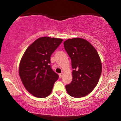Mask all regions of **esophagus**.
I'll use <instances>...</instances> for the list:
<instances>
[{"label": "esophagus", "instance_id": "esophagus-1", "mask_svg": "<svg viewBox=\"0 0 121 121\" xmlns=\"http://www.w3.org/2000/svg\"><path fill=\"white\" fill-rule=\"evenodd\" d=\"M59 78H62V76H63V73H59Z\"/></svg>", "mask_w": 121, "mask_h": 121}]
</instances>
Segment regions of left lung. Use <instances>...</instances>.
<instances>
[{"label":"left lung","instance_id":"left-lung-1","mask_svg":"<svg viewBox=\"0 0 121 121\" xmlns=\"http://www.w3.org/2000/svg\"><path fill=\"white\" fill-rule=\"evenodd\" d=\"M63 44L73 69V80L65 89L71 97H83L93 91L99 80L102 71L100 58L95 48L84 39H68Z\"/></svg>","mask_w":121,"mask_h":121}]
</instances>
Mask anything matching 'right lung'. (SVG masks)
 Here are the masks:
<instances>
[{"label":"right lung","mask_w":121,"mask_h":121,"mask_svg":"<svg viewBox=\"0 0 121 121\" xmlns=\"http://www.w3.org/2000/svg\"><path fill=\"white\" fill-rule=\"evenodd\" d=\"M62 39L40 37L24 52L19 65V75L26 90L36 97L45 98L52 92L59 75L51 67L50 56Z\"/></svg>","instance_id":"add662e5"}]
</instances>
